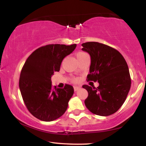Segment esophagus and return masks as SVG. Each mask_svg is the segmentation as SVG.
I'll use <instances>...</instances> for the list:
<instances>
[{"label": "esophagus", "mask_w": 146, "mask_h": 146, "mask_svg": "<svg viewBox=\"0 0 146 146\" xmlns=\"http://www.w3.org/2000/svg\"><path fill=\"white\" fill-rule=\"evenodd\" d=\"M80 88V87H79V86H74V90L75 92L78 90Z\"/></svg>", "instance_id": "1"}]
</instances>
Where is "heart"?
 I'll list each match as a JSON object with an SVG mask.
<instances>
[{"instance_id":"heart-1","label":"heart","mask_w":146,"mask_h":146,"mask_svg":"<svg viewBox=\"0 0 146 146\" xmlns=\"http://www.w3.org/2000/svg\"><path fill=\"white\" fill-rule=\"evenodd\" d=\"M82 53H84V52H78L77 54V56L81 54H82ZM72 80H73V82H77V79L76 78H73Z\"/></svg>"}]
</instances>
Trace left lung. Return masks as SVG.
Listing matches in <instances>:
<instances>
[{
    "label": "left lung",
    "mask_w": 146,
    "mask_h": 146,
    "mask_svg": "<svg viewBox=\"0 0 146 146\" xmlns=\"http://www.w3.org/2000/svg\"><path fill=\"white\" fill-rule=\"evenodd\" d=\"M82 50L90 55L91 64L87 81L97 82L98 87L83 85L88 96L86 106L102 116L111 115L120 108L131 87L126 61L117 50L97 42L83 43Z\"/></svg>",
    "instance_id": "obj_1"
}]
</instances>
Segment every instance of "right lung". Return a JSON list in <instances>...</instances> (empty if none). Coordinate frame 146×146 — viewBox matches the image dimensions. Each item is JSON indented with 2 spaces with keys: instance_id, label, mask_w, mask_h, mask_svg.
I'll return each mask as SVG.
<instances>
[{
  "instance_id": "right-lung-1",
  "label": "right lung",
  "mask_w": 146,
  "mask_h": 146,
  "mask_svg": "<svg viewBox=\"0 0 146 146\" xmlns=\"http://www.w3.org/2000/svg\"><path fill=\"white\" fill-rule=\"evenodd\" d=\"M76 47V44L43 46L26 60L20 75L19 88L28 110L36 118L44 121L55 120L67 110L73 87L69 84L64 88L53 87L51 77L59 72L62 61Z\"/></svg>"
}]
</instances>
